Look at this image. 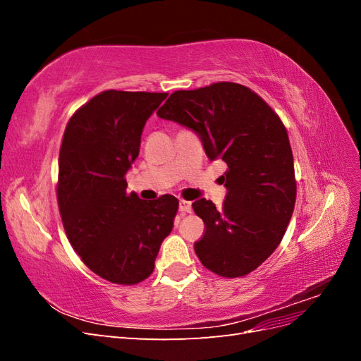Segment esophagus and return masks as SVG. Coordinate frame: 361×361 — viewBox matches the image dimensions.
<instances>
[{"instance_id": "1", "label": "esophagus", "mask_w": 361, "mask_h": 361, "mask_svg": "<svg viewBox=\"0 0 361 361\" xmlns=\"http://www.w3.org/2000/svg\"><path fill=\"white\" fill-rule=\"evenodd\" d=\"M179 211H180V214H182V215L191 212V211H192L191 203H190V202H187V200H180V202H179Z\"/></svg>"}]
</instances>
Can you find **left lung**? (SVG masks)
<instances>
[{"instance_id":"left-lung-1","label":"left lung","mask_w":361,"mask_h":361,"mask_svg":"<svg viewBox=\"0 0 361 361\" xmlns=\"http://www.w3.org/2000/svg\"><path fill=\"white\" fill-rule=\"evenodd\" d=\"M157 114L195 130L207 157L227 164L221 209L206 199L192 203L204 223L195 255L220 277L250 274L281 243L297 199L281 118L256 92L227 81L174 92Z\"/></svg>"}]
</instances>
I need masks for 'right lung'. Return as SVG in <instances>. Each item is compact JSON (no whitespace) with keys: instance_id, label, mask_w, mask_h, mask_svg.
<instances>
[{"instance_id":"add662e5","label":"right lung","mask_w":361,"mask_h":361,"mask_svg":"<svg viewBox=\"0 0 361 361\" xmlns=\"http://www.w3.org/2000/svg\"><path fill=\"white\" fill-rule=\"evenodd\" d=\"M167 94L101 92L63 134L57 202L64 232L85 267L116 285H137L154 272L179 207L170 194L146 202L126 192L146 120Z\"/></svg>"}]
</instances>
